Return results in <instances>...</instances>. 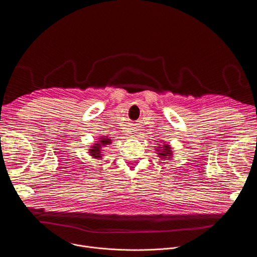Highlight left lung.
Here are the masks:
<instances>
[{"mask_svg": "<svg viewBox=\"0 0 257 257\" xmlns=\"http://www.w3.org/2000/svg\"><path fill=\"white\" fill-rule=\"evenodd\" d=\"M165 149H163L164 150V152H162L161 154H159L160 155V157H164L163 159H166V157H171V155H172V153H171V149L169 148V145H165L164 146Z\"/></svg>", "mask_w": 257, "mask_h": 257, "instance_id": "1", "label": "left lung"}]
</instances>
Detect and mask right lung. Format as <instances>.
<instances>
[{
    "instance_id": "1",
    "label": "right lung",
    "mask_w": 257,
    "mask_h": 257,
    "mask_svg": "<svg viewBox=\"0 0 257 257\" xmlns=\"http://www.w3.org/2000/svg\"><path fill=\"white\" fill-rule=\"evenodd\" d=\"M100 144H95V146H93L92 150H90V156H92L93 158H100V148L101 146H104V145H107V143H109L111 141H109L108 138H102L100 141Z\"/></svg>"
}]
</instances>
